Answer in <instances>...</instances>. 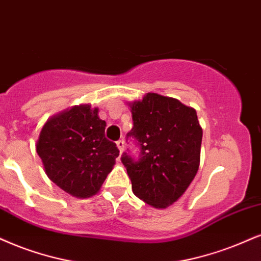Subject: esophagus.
<instances>
[{
	"mask_svg": "<svg viewBox=\"0 0 261 261\" xmlns=\"http://www.w3.org/2000/svg\"><path fill=\"white\" fill-rule=\"evenodd\" d=\"M116 145H117L118 150H120V152H122V151L124 150V141L123 140H118L117 143H116Z\"/></svg>",
	"mask_w": 261,
	"mask_h": 261,
	"instance_id": "1",
	"label": "esophagus"
}]
</instances>
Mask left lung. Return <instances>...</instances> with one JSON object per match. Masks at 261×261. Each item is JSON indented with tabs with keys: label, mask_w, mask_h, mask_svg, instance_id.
I'll return each instance as SVG.
<instances>
[{
	"label": "left lung",
	"mask_w": 261,
	"mask_h": 261,
	"mask_svg": "<svg viewBox=\"0 0 261 261\" xmlns=\"http://www.w3.org/2000/svg\"><path fill=\"white\" fill-rule=\"evenodd\" d=\"M133 138L139 146L121 161L132 181L133 194L155 208L173 204L186 191L199 166L202 128L197 114L178 99L147 93L130 105Z\"/></svg>",
	"instance_id": "1"
}]
</instances>
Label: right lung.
Segmentation results:
<instances>
[{"mask_svg": "<svg viewBox=\"0 0 261 261\" xmlns=\"http://www.w3.org/2000/svg\"><path fill=\"white\" fill-rule=\"evenodd\" d=\"M106 122L91 105L73 106L54 116L42 128L37 153L54 184L75 197L99 191L120 155L105 138Z\"/></svg>", "mask_w": 261, "mask_h": 261, "instance_id": "right-lung-1", "label": "right lung"}]
</instances>
